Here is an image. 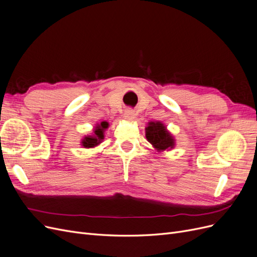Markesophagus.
I'll list each match as a JSON object with an SVG mask.
<instances>
[{
    "label": "esophagus",
    "mask_w": 257,
    "mask_h": 257,
    "mask_svg": "<svg viewBox=\"0 0 257 257\" xmlns=\"http://www.w3.org/2000/svg\"><path fill=\"white\" fill-rule=\"evenodd\" d=\"M135 115H136V114H135V111H134V110L127 109V110L125 111V113H123V117H125V119L131 121V120L135 119Z\"/></svg>",
    "instance_id": "esophagus-1"
}]
</instances>
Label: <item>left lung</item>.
I'll return each instance as SVG.
<instances>
[{
    "label": "left lung",
    "instance_id": "1",
    "mask_svg": "<svg viewBox=\"0 0 257 257\" xmlns=\"http://www.w3.org/2000/svg\"><path fill=\"white\" fill-rule=\"evenodd\" d=\"M146 139L158 151L174 147V139L160 121L150 122L146 127Z\"/></svg>",
    "mask_w": 257,
    "mask_h": 257
}]
</instances>
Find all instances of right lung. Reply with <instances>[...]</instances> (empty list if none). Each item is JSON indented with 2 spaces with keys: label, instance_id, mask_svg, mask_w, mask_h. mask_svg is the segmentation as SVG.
<instances>
[{
  "label": "right lung",
  "instance_id": "obj_1",
  "mask_svg": "<svg viewBox=\"0 0 257 257\" xmlns=\"http://www.w3.org/2000/svg\"><path fill=\"white\" fill-rule=\"evenodd\" d=\"M109 127V123L106 121L100 122V125H98L96 129L94 130V136L93 137H85L82 141V145L86 148L89 147H94L98 145L99 143H101V141L103 140V131Z\"/></svg>",
  "mask_w": 257,
  "mask_h": 257
}]
</instances>
